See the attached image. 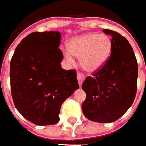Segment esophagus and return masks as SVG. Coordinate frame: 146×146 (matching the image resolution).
<instances>
[{
	"label": "esophagus",
	"mask_w": 146,
	"mask_h": 146,
	"mask_svg": "<svg viewBox=\"0 0 146 146\" xmlns=\"http://www.w3.org/2000/svg\"><path fill=\"white\" fill-rule=\"evenodd\" d=\"M84 79H85V76H84L82 73H78L77 74V80H78V82H79V84H80V86H81L82 84H83V82L84 80Z\"/></svg>",
	"instance_id": "1"
}]
</instances>
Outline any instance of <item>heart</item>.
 <instances>
[{"instance_id":"obj_1","label":"heart","mask_w":146,"mask_h":146,"mask_svg":"<svg viewBox=\"0 0 146 146\" xmlns=\"http://www.w3.org/2000/svg\"><path fill=\"white\" fill-rule=\"evenodd\" d=\"M68 49L72 56L80 59L82 69L92 73L100 70L108 61L112 52V40L105 34L87 33L70 40ZM66 57L71 60L69 53Z\"/></svg>"}]
</instances>
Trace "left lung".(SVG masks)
<instances>
[{"instance_id": "1", "label": "left lung", "mask_w": 146, "mask_h": 146, "mask_svg": "<svg viewBox=\"0 0 146 146\" xmlns=\"http://www.w3.org/2000/svg\"><path fill=\"white\" fill-rule=\"evenodd\" d=\"M111 36L112 52L108 61L82 84L86 99L82 111L89 120L112 123L132 106L137 88V61L131 44L116 31L104 29Z\"/></svg>"}]
</instances>
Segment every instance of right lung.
<instances>
[{
    "instance_id": "add662e5",
    "label": "right lung",
    "mask_w": 146,
    "mask_h": 146,
    "mask_svg": "<svg viewBox=\"0 0 146 146\" xmlns=\"http://www.w3.org/2000/svg\"><path fill=\"white\" fill-rule=\"evenodd\" d=\"M60 40L59 31L32 32L19 44L10 62L14 106L40 126L57 123L62 104L79 88L76 70L61 66Z\"/></svg>"
}]
</instances>
